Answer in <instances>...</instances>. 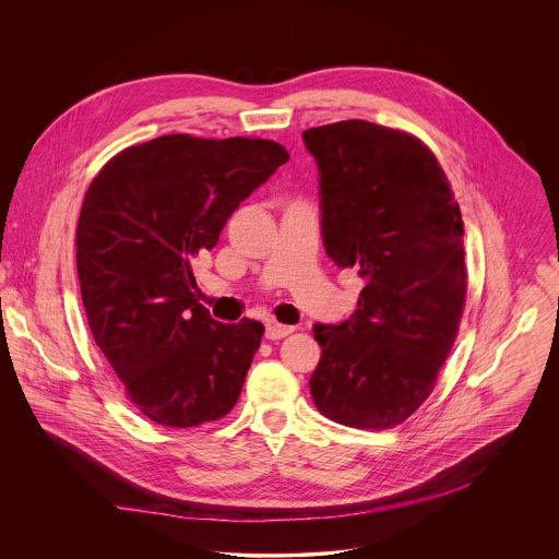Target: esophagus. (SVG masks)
Masks as SVG:
<instances>
[{
    "mask_svg": "<svg viewBox=\"0 0 559 559\" xmlns=\"http://www.w3.org/2000/svg\"><path fill=\"white\" fill-rule=\"evenodd\" d=\"M293 331H295V326L282 324V322H277V320H266V324H264V335H266L269 340H282V337L290 335Z\"/></svg>",
    "mask_w": 559,
    "mask_h": 559,
    "instance_id": "34e87169",
    "label": "esophagus"
}]
</instances>
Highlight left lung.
Instances as JSON below:
<instances>
[{"instance_id": "8db88e82", "label": "left lung", "mask_w": 559, "mask_h": 559, "mask_svg": "<svg viewBox=\"0 0 559 559\" xmlns=\"http://www.w3.org/2000/svg\"><path fill=\"white\" fill-rule=\"evenodd\" d=\"M320 174L326 255L364 280L357 310L314 324L310 392L350 428H394L430 396L463 319V217L417 138L366 120L304 131Z\"/></svg>"}]
</instances>
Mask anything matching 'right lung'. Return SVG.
Listing matches in <instances>:
<instances>
[{"mask_svg": "<svg viewBox=\"0 0 559 559\" xmlns=\"http://www.w3.org/2000/svg\"><path fill=\"white\" fill-rule=\"evenodd\" d=\"M271 140L185 133L131 146L92 180L78 226L81 299L96 346L153 421H215L239 400L264 326L198 304L191 262L288 160Z\"/></svg>", "mask_w": 559, "mask_h": 559, "instance_id": "add662e5", "label": "right lung"}]
</instances>
